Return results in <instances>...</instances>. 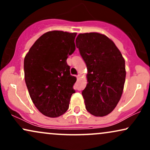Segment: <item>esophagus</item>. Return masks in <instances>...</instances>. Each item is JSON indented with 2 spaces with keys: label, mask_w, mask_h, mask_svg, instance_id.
I'll return each mask as SVG.
<instances>
[{
  "label": "esophagus",
  "mask_w": 150,
  "mask_h": 150,
  "mask_svg": "<svg viewBox=\"0 0 150 150\" xmlns=\"http://www.w3.org/2000/svg\"><path fill=\"white\" fill-rule=\"evenodd\" d=\"M80 75H76V77H77V79H78V78H79V77H80Z\"/></svg>",
  "instance_id": "34e87169"
}]
</instances>
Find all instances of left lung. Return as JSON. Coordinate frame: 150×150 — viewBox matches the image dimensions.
I'll return each mask as SVG.
<instances>
[{"label":"left lung","mask_w":150,"mask_h":150,"mask_svg":"<svg viewBox=\"0 0 150 150\" xmlns=\"http://www.w3.org/2000/svg\"><path fill=\"white\" fill-rule=\"evenodd\" d=\"M76 46L86 63L87 84L82 92L87 111L104 116L118 104L125 80V60L106 36L97 32L78 34Z\"/></svg>","instance_id":"obj_1"}]
</instances>
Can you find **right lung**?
I'll return each instance as SVG.
<instances>
[{
  "label": "right lung",
  "instance_id": "obj_1",
  "mask_svg": "<svg viewBox=\"0 0 150 150\" xmlns=\"http://www.w3.org/2000/svg\"><path fill=\"white\" fill-rule=\"evenodd\" d=\"M77 33L51 31L41 36L24 60L25 83L37 109L55 118L69 108L77 79L70 75L66 60L75 50Z\"/></svg>",
  "mask_w": 150,
  "mask_h": 150
}]
</instances>
